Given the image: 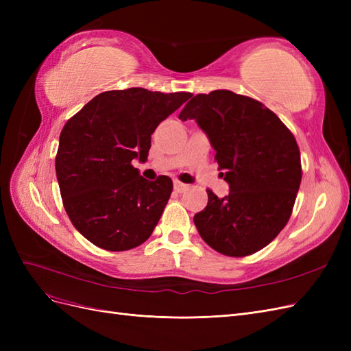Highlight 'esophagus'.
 I'll return each mask as SVG.
<instances>
[{
    "label": "esophagus",
    "instance_id": "esophagus-1",
    "mask_svg": "<svg viewBox=\"0 0 351 351\" xmlns=\"http://www.w3.org/2000/svg\"><path fill=\"white\" fill-rule=\"evenodd\" d=\"M187 187H189L187 184H184V183H180V182H177V180L174 182V190H176L177 193H183L184 190H187Z\"/></svg>",
    "mask_w": 351,
    "mask_h": 351
}]
</instances>
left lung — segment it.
Returning a JSON list of instances; mask_svg holds the SVG:
<instances>
[{"mask_svg": "<svg viewBox=\"0 0 351 351\" xmlns=\"http://www.w3.org/2000/svg\"><path fill=\"white\" fill-rule=\"evenodd\" d=\"M195 120L217 152L230 193L210 190L193 217L200 237L227 256L241 258L269 244L290 219L302 182L294 136L259 101L231 90L199 93L180 112Z\"/></svg>", "mask_w": 351, "mask_h": 351, "instance_id": "8db88e82", "label": "left lung"}]
</instances>
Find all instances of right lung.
Returning a JSON list of instances; mask_svg holds the SVG:
<instances>
[{
  "label": "right lung",
  "mask_w": 351,
  "mask_h": 351,
  "mask_svg": "<svg viewBox=\"0 0 351 351\" xmlns=\"http://www.w3.org/2000/svg\"><path fill=\"white\" fill-rule=\"evenodd\" d=\"M192 97L142 88L97 95L66 123L56 171L73 226L95 246L123 252L151 237L173 192L167 176L149 182L145 162L159 123Z\"/></svg>",
  "instance_id": "obj_1"
}]
</instances>
